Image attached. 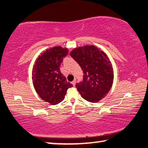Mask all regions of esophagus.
Listing matches in <instances>:
<instances>
[{
  "label": "esophagus",
  "mask_w": 148,
  "mask_h": 148,
  "mask_svg": "<svg viewBox=\"0 0 148 148\" xmlns=\"http://www.w3.org/2000/svg\"><path fill=\"white\" fill-rule=\"evenodd\" d=\"M76 79H74V80H73V81L72 82V85H73L74 86H75V85H76Z\"/></svg>",
  "instance_id": "esophagus-1"
}]
</instances>
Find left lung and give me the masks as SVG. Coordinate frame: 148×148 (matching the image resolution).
<instances>
[{"mask_svg": "<svg viewBox=\"0 0 148 148\" xmlns=\"http://www.w3.org/2000/svg\"><path fill=\"white\" fill-rule=\"evenodd\" d=\"M70 54L84 72L83 81L76 86L82 97L93 103L100 101L113 84V67L108 57L93 45L76 47Z\"/></svg>", "mask_w": 148, "mask_h": 148, "instance_id": "left-lung-1", "label": "left lung"}]
</instances>
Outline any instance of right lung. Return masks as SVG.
I'll return each instance as SVG.
<instances>
[{
    "label": "right lung",
    "instance_id": "obj_1",
    "mask_svg": "<svg viewBox=\"0 0 148 148\" xmlns=\"http://www.w3.org/2000/svg\"><path fill=\"white\" fill-rule=\"evenodd\" d=\"M68 53V48L61 46L49 47L42 52L33 65L32 80L35 91L42 100L52 105L63 101L67 89L73 86L59 69Z\"/></svg>",
    "mask_w": 148,
    "mask_h": 148
}]
</instances>
